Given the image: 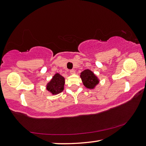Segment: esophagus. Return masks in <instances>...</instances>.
<instances>
[{"instance_id": "1", "label": "esophagus", "mask_w": 146, "mask_h": 146, "mask_svg": "<svg viewBox=\"0 0 146 146\" xmlns=\"http://www.w3.org/2000/svg\"><path fill=\"white\" fill-rule=\"evenodd\" d=\"M76 72V71L74 70V69H72V70H70V73L71 74H74Z\"/></svg>"}]
</instances>
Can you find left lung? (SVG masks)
<instances>
[{"instance_id": "8db88e82", "label": "left lung", "mask_w": 146, "mask_h": 146, "mask_svg": "<svg viewBox=\"0 0 146 146\" xmlns=\"http://www.w3.org/2000/svg\"><path fill=\"white\" fill-rule=\"evenodd\" d=\"M81 78L86 88L92 89L99 83V80L91 70L86 69L81 73Z\"/></svg>"}]
</instances>
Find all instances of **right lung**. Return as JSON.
Here are the masks:
<instances>
[{"mask_svg":"<svg viewBox=\"0 0 146 146\" xmlns=\"http://www.w3.org/2000/svg\"><path fill=\"white\" fill-rule=\"evenodd\" d=\"M64 85L65 79L59 74H56L47 84V89L52 94H58L63 90Z\"/></svg>","mask_w":146,"mask_h":146,"instance_id":"1","label":"right lung"}]
</instances>
